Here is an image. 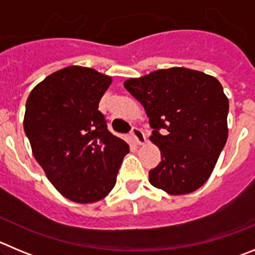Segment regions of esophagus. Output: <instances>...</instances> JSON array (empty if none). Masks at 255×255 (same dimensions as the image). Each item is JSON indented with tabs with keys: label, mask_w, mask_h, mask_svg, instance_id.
Instances as JSON below:
<instances>
[{
	"label": "esophagus",
	"mask_w": 255,
	"mask_h": 255,
	"mask_svg": "<svg viewBox=\"0 0 255 255\" xmlns=\"http://www.w3.org/2000/svg\"><path fill=\"white\" fill-rule=\"evenodd\" d=\"M130 135H132L133 141L137 144H143L144 141H146V135H144V133L137 127H132V129H130Z\"/></svg>",
	"instance_id": "1"
}]
</instances>
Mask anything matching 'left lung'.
Segmentation results:
<instances>
[{
    "label": "left lung",
    "instance_id": "left-lung-1",
    "mask_svg": "<svg viewBox=\"0 0 255 255\" xmlns=\"http://www.w3.org/2000/svg\"><path fill=\"white\" fill-rule=\"evenodd\" d=\"M125 88L143 106L153 128L149 139L161 151L162 160L148 173L151 185L171 195L203 186L228 139L229 101L220 82L170 68L126 80Z\"/></svg>",
    "mask_w": 255,
    "mask_h": 255
}]
</instances>
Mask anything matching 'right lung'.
<instances>
[{"instance_id": "right-lung-1", "label": "right lung", "mask_w": 255, "mask_h": 255, "mask_svg": "<svg viewBox=\"0 0 255 255\" xmlns=\"http://www.w3.org/2000/svg\"><path fill=\"white\" fill-rule=\"evenodd\" d=\"M111 83L94 69L68 66L45 78L26 102L23 129L34 157L55 189L75 203L107 196L129 152L98 109Z\"/></svg>"}]
</instances>
